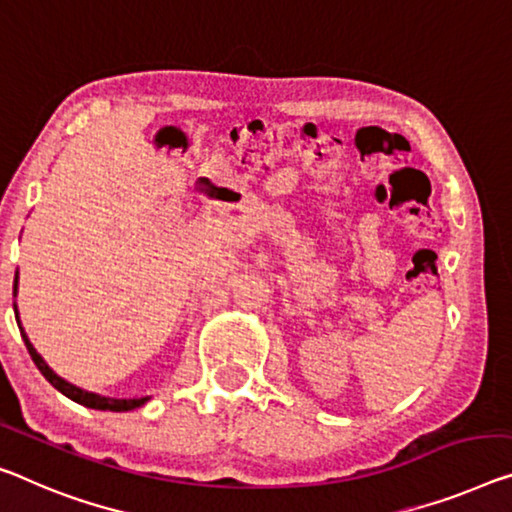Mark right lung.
<instances>
[{"label": "right lung", "mask_w": 512, "mask_h": 512, "mask_svg": "<svg viewBox=\"0 0 512 512\" xmlns=\"http://www.w3.org/2000/svg\"><path fill=\"white\" fill-rule=\"evenodd\" d=\"M13 295H18V272H15ZM13 311H15V320H18V327H20L22 341H25V345H27V350H29L31 359H34V364L38 366V371L43 373L45 380L50 382L54 389L64 393L66 398L75 400V403H80V405H84V407H91V410H102V412H107V410H109V412H130V410H137V407H141V405H146L148 400H151L148 396H144V398H109V396H100V393L86 391V389H82V387H75L73 382L64 380V377L57 375V373L52 371L50 366H47V361H45L41 355H38L34 345H31L29 336H27V332H25V327H22V322H20L18 304H13Z\"/></svg>", "instance_id": "1"}]
</instances>
